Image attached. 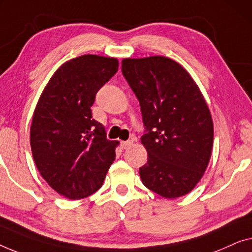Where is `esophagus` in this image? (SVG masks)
Masks as SVG:
<instances>
[{"instance_id": "esophagus-1", "label": "esophagus", "mask_w": 252, "mask_h": 252, "mask_svg": "<svg viewBox=\"0 0 252 252\" xmlns=\"http://www.w3.org/2000/svg\"><path fill=\"white\" fill-rule=\"evenodd\" d=\"M133 145V141L132 140H126V141H122L121 143V147L123 150H126V148L131 147Z\"/></svg>"}]
</instances>
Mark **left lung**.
<instances>
[{"instance_id": "obj_1", "label": "left lung", "mask_w": 252, "mask_h": 252, "mask_svg": "<svg viewBox=\"0 0 252 252\" xmlns=\"http://www.w3.org/2000/svg\"><path fill=\"white\" fill-rule=\"evenodd\" d=\"M122 73L147 130L141 182L165 198L186 195L203 177L214 144V122L200 88L180 63L163 56L125 58Z\"/></svg>"}]
</instances>
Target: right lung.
Instances as JSON below:
<instances>
[{
	"mask_svg": "<svg viewBox=\"0 0 252 252\" xmlns=\"http://www.w3.org/2000/svg\"><path fill=\"white\" fill-rule=\"evenodd\" d=\"M114 57L83 55L63 63L42 91L31 126V148L41 176L69 200L100 189L118 140L92 119L97 91L118 72Z\"/></svg>",
	"mask_w": 252,
	"mask_h": 252,
	"instance_id": "right-lung-1",
	"label": "right lung"
}]
</instances>
